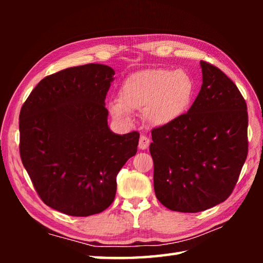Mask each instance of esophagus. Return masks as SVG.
Listing matches in <instances>:
<instances>
[{
    "instance_id": "34e87169",
    "label": "esophagus",
    "mask_w": 263,
    "mask_h": 263,
    "mask_svg": "<svg viewBox=\"0 0 263 263\" xmlns=\"http://www.w3.org/2000/svg\"><path fill=\"white\" fill-rule=\"evenodd\" d=\"M149 144H150L149 138L146 137V136H141L140 140H139V148L144 150V149H147L149 147Z\"/></svg>"
}]
</instances>
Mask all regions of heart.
Here are the masks:
<instances>
[{
  "label": "heart",
  "mask_w": 263,
  "mask_h": 263,
  "mask_svg": "<svg viewBox=\"0 0 263 263\" xmlns=\"http://www.w3.org/2000/svg\"><path fill=\"white\" fill-rule=\"evenodd\" d=\"M194 85L185 71L153 69L128 76L119 90V102L110 104L117 120H127L128 111H144L148 122L165 125L176 121L189 107Z\"/></svg>",
  "instance_id": "1"
}]
</instances>
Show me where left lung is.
Wrapping results in <instances>:
<instances>
[{
	"mask_svg": "<svg viewBox=\"0 0 263 263\" xmlns=\"http://www.w3.org/2000/svg\"><path fill=\"white\" fill-rule=\"evenodd\" d=\"M194 103L152 130L154 187L173 211L199 212L230 197L248 157L247 103L230 78L205 61Z\"/></svg>",
	"mask_w": 263,
	"mask_h": 263,
	"instance_id": "left-lung-1",
	"label": "left lung"
}]
</instances>
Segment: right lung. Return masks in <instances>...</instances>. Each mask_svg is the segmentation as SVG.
I'll use <instances>...</instances> for the list:
<instances>
[{"mask_svg":"<svg viewBox=\"0 0 263 263\" xmlns=\"http://www.w3.org/2000/svg\"><path fill=\"white\" fill-rule=\"evenodd\" d=\"M114 74L93 63L61 70L44 78L21 107L22 164L43 202L65 215L107 209L117 174L137 154L138 131L119 136L107 125L105 98Z\"/></svg>","mask_w":263,"mask_h":263,"instance_id":"1","label":"right lung"}]
</instances>
